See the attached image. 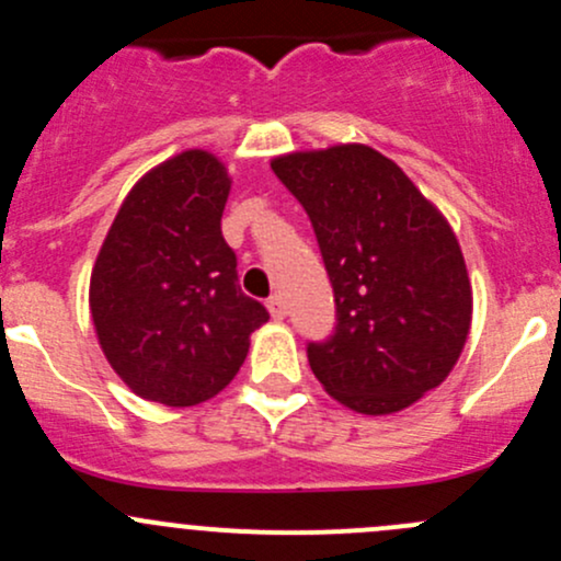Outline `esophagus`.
Listing matches in <instances>:
<instances>
[{
  "label": "esophagus",
  "instance_id": "1",
  "mask_svg": "<svg viewBox=\"0 0 561 561\" xmlns=\"http://www.w3.org/2000/svg\"><path fill=\"white\" fill-rule=\"evenodd\" d=\"M265 307H268V312L274 320H282V317L287 314V307H285V298L282 296H271L268 301H265Z\"/></svg>",
  "mask_w": 561,
  "mask_h": 561
}]
</instances>
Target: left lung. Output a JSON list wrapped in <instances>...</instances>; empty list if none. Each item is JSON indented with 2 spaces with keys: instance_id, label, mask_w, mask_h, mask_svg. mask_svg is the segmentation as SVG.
<instances>
[{
  "instance_id": "8db88e82",
  "label": "left lung",
  "mask_w": 561,
  "mask_h": 561,
  "mask_svg": "<svg viewBox=\"0 0 561 561\" xmlns=\"http://www.w3.org/2000/svg\"><path fill=\"white\" fill-rule=\"evenodd\" d=\"M271 171L309 214L331 276L336 328L309 342L314 377L364 415L415 404L450 375L472 322L448 219L369 146L296 151Z\"/></svg>"
}]
</instances>
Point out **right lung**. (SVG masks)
Returning <instances> with one entry per match:
<instances>
[{"label":"right lung","instance_id":"1","mask_svg":"<svg viewBox=\"0 0 561 561\" xmlns=\"http://www.w3.org/2000/svg\"><path fill=\"white\" fill-rule=\"evenodd\" d=\"M228 192L217 157L181 151L129 190L107 230L89 307L107 364L140 399L192 407L217 396L268 320L241 293L222 239Z\"/></svg>","mask_w":561,"mask_h":561}]
</instances>
